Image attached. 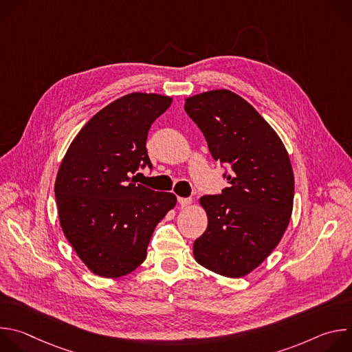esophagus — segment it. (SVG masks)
Returning <instances> with one entry per match:
<instances>
[{
    "label": "esophagus",
    "instance_id": "esophagus-1",
    "mask_svg": "<svg viewBox=\"0 0 352 352\" xmlns=\"http://www.w3.org/2000/svg\"><path fill=\"white\" fill-rule=\"evenodd\" d=\"M178 204L181 205V208H186L192 204V199L190 197H178Z\"/></svg>",
    "mask_w": 352,
    "mask_h": 352
}]
</instances>
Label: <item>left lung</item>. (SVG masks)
<instances>
[{
    "mask_svg": "<svg viewBox=\"0 0 352 352\" xmlns=\"http://www.w3.org/2000/svg\"><path fill=\"white\" fill-rule=\"evenodd\" d=\"M185 111L204 132L214 160L230 164L228 186L199 205L208 228L193 242L195 261L220 276L255 270L281 241L294 206V173L270 124L228 89L185 98Z\"/></svg>",
    "mask_w": 352,
    "mask_h": 352,
    "instance_id": "8db88e82",
    "label": "left lung"
}]
</instances>
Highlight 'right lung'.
<instances>
[{"label": "right lung", "instance_id": "add662e5", "mask_svg": "<svg viewBox=\"0 0 352 352\" xmlns=\"http://www.w3.org/2000/svg\"><path fill=\"white\" fill-rule=\"evenodd\" d=\"M156 93H129L94 114L71 142L54 192L63 232L98 277L132 273L147 255L156 226L177 205L170 192L136 184L140 163L152 167L147 132L171 106Z\"/></svg>", "mask_w": 352, "mask_h": 352}]
</instances>
